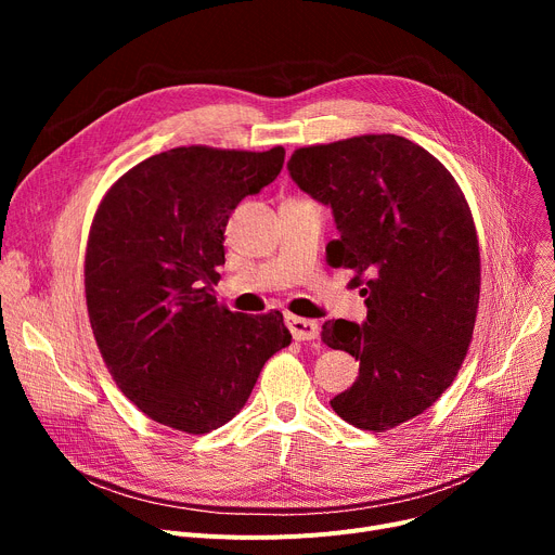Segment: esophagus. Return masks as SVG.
<instances>
[{
    "label": "esophagus",
    "mask_w": 555,
    "mask_h": 555,
    "mask_svg": "<svg viewBox=\"0 0 555 555\" xmlns=\"http://www.w3.org/2000/svg\"><path fill=\"white\" fill-rule=\"evenodd\" d=\"M285 326L289 333H293V337L297 341H310V339L319 337V324L314 322V319L285 314Z\"/></svg>",
    "instance_id": "1"
}]
</instances>
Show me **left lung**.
I'll return each instance as SVG.
<instances>
[{
  "label": "left lung",
  "mask_w": 555,
  "mask_h": 555,
  "mask_svg": "<svg viewBox=\"0 0 555 555\" xmlns=\"http://www.w3.org/2000/svg\"><path fill=\"white\" fill-rule=\"evenodd\" d=\"M287 170L333 209L331 266L366 274V322L335 319L322 331L360 362L331 406L360 429H391L439 400L468 353L481 285L468 202L439 159L398 134L299 149Z\"/></svg>",
  "instance_id": "1"
}]
</instances>
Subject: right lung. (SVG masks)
Here are the masks:
<instances>
[{
	"label": "right lung",
	"mask_w": 555,
	"mask_h": 555,
	"mask_svg": "<svg viewBox=\"0 0 555 555\" xmlns=\"http://www.w3.org/2000/svg\"><path fill=\"white\" fill-rule=\"evenodd\" d=\"M283 159L281 145H184L130 168L99 204L85 256L90 324L114 383L162 425L207 434L229 423L293 341L281 312H231L211 295L231 211Z\"/></svg>",
	"instance_id": "obj_1"
}]
</instances>
